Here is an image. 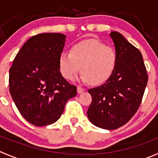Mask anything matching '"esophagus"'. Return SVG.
<instances>
[{"instance_id": "34e87169", "label": "esophagus", "mask_w": 158, "mask_h": 158, "mask_svg": "<svg viewBox=\"0 0 158 158\" xmlns=\"http://www.w3.org/2000/svg\"><path fill=\"white\" fill-rule=\"evenodd\" d=\"M85 91V88H81V86H78L77 87V92L79 93V94H80V93L84 92V91Z\"/></svg>"}]
</instances>
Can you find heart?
<instances>
[{
    "instance_id": "heart-1",
    "label": "heart",
    "mask_w": 158,
    "mask_h": 158,
    "mask_svg": "<svg viewBox=\"0 0 158 158\" xmlns=\"http://www.w3.org/2000/svg\"><path fill=\"white\" fill-rule=\"evenodd\" d=\"M116 51L98 40L79 42L70 52L64 51L60 56L59 66L63 77L73 80L81 67V79L94 85L107 81L117 65Z\"/></svg>"
}]
</instances>
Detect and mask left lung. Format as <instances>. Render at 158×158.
I'll return each mask as SVG.
<instances>
[{
	"mask_svg": "<svg viewBox=\"0 0 158 158\" xmlns=\"http://www.w3.org/2000/svg\"><path fill=\"white\" fill-rule=\"evenodd\" d=\"M110 36L118 57L116 67L103 85L88 89L92 102L87 112L92 124L106 130H115L131 119L148 81L139 49L117 31H112Z\"/></svg>",
	"mask_w": 158,
	"mask_h": 158,
	"instance_id": "8db88e82",
	"label": "left lung"
}]
</instances>
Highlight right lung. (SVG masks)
I'll return each mask as SVG.
<instances>
[{
  "label": "right lung",
  "mask_w": 158,
  "mask_h": 158,
  "mask_svg": "<svg viewBox=\"0 0 158 158\" xmlns=\"http://www.w3.org/2000/svg\"><path fill=\"white\" fill-rule=\"evenodd\" d=\"M66 36L40 33L31 37L9 70V91L21 115L36 127L55 123L67 101L77 94L75 85L64 79L59 59Z\"/></svg>",
  "instance_id": "right-lung-1"
}]
</instances>
